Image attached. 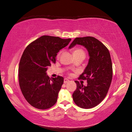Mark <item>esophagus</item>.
<instances>
[{
	"instance_id": "34e87169",
	"label": "esophagus",
	"mask_w": 132,
	"mask_h": 132,
	"mask_svg": "<svg viewBox=\"0 0 132 132\" xmlns=\"http://www.w3.org/2000/svg\"><path fill=\"white\" fill-rule=\"evenodd\" d=\"M68 82H69V80L67 79H64V84L68 83Z\"/></svg>"
}]
</instances>
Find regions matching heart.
<instances>
[{
    "instance_id": "1",
    "label": "heart",
    "mask_w": 132,
    "mask_h": 132,
    "mask_svg": "<svg viewBox=\"0 0 132 132\" xmlns=\"http://www.w3.org/2000/svg\"><path fill=\"white\" fill-rule=\"evenodd\" d=\"M79 53H84V54H85L84 51H82V50H81V49H79V48L76 49V50L74 51H73V55L79 54ZM59 55H60V53H59V54L57 55V57L59 56Z\"/></svg>"
}]
</instances>
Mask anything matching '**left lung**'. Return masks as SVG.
I'll list each match as a JSON object with an SVG mask.
<instances>
[{
  "instance_id": "obj_1",
  "label": "left lung",
  "mask_w": 132,
  "mask_h": 132,
  "mask_svg": "<svg viewBox=\"0 0 132 132\" xmlns=\"http://www.w3.org/2000/svg\"><path fill=\"white\" fill-rule=\"evenodd\" d=\"M80 45L87 49L89 60L87 66L79 79L87 80L84 86L75 81L77 88L72 97L80 108L90 109L99 104L106 97L112 79V64L108 49L99 40L93 37L76 38L69 48Z\"/></svg>"
}]
</instances>
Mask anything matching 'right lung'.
I'll return each mask as SVG.
<instances>
[{
	"label": "right lung",
	"mask_w": 132,
	"mask_h": 132,
	"mask_svg": "<svg viewBox=\"0 0 132 132\" xmlns=\"http://www.w3.org/2000/svg\"><path fill=\"white\" fill-rule=\"evenodd\" d=\"M71 40L43 35L25 49L19 63V80L22 94L31 105L46 109L56 104L64 79L59 76L50 79L46 71Z\"/></svg>",
	"instance_id": "obj_1"
}]
</instances>
